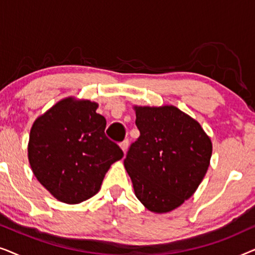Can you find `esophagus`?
<instances>
[{
    "instance_id": "34e87169",
    "label": "esophagus",
    "mask_w": 255,
    "mask_h": 255,
    "mask_svg": "<svg viewBox=\"0 0 255 255\" xmlns=\"http://www.w3.org/2000/svg\"><path fill=\"white\" fill-rule=\"evenodd\" d=\"M120 146H121L122 151H123L124 153H127V151H128V139H127V140L122 141Z\"/></svg>"
}]
</instances>
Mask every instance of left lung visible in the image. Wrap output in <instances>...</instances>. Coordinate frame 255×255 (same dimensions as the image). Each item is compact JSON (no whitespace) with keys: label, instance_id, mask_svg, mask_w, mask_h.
<instances>
[{"label":"left lung","instance_id":"left-lung-1","mask_svg":"<svg viewBox=\"0 0 255 255\" xmlns=\"http://www.w3.org/2000/svg\"><path fill=\"white\" fill-rule=\"evenodd\" d=\"M140 135L124 167L135 197L167 214L193 196L210 165L212 142L196 120L174 106H133Z\"/></svg>","mask_w":255,"mask_h":255}]
</instances>
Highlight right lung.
I'll use <instances>...</instances> for the list:
<instances>
[{"mask_svg":"<svg viewBox=\"0 0 255 255\" xmlns=\"http://www.w3.org/2000/svg\"><path fill=\"white\" fill-rule=\"evenodd\" d=\"M99 104L69 96L37 117L30 130L27 158L45 189L58 201L79 204L99 193L110 166L123 158L107 138Z\"/></svg>","mask_w":255,"mask_h":255,"instance_id":"obj_1","label":"right lung"}]
</instances>
